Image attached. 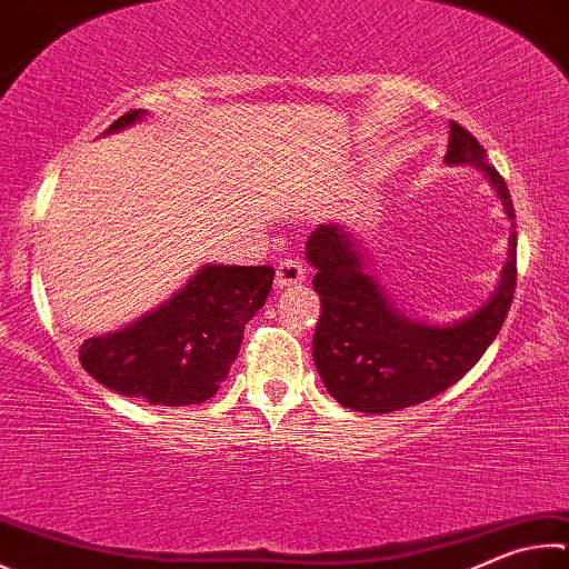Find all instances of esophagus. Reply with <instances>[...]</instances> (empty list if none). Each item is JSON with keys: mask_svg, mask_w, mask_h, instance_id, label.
<instances>
[{"mask_svg": "<svg viewBox=\"0 0 569 569\" xmlns=\"http://www.w3.org/2000/svg\"><path fill=\"white\" fill-rule=\"evenodd\" d=\"M306 281V266L298 258H283L276 268V286H293V283H303Z\"/></svg>", "mask_w": 569, "mask_h": 569, "instance_id": "34e87169", "label": "esophagus"}]
</instances>
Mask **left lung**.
<instances>
[{"instance_id":"left-lung-1","label":"left lung","mask_w":569,"mask_h":569,"mask_svg":"<svg viewBox=\"0 0 569 569\" xmlns=\"http://www.w3.org/2000/svg\"><path fill=\"white\" fill-rule=\"evenodd\" d=\"M446 163L482 171L512 226L498 288L458 323L430 326L400 313L368 273L360 243L346 226L323 223L308 236L306 258L316 268L313 288L320 296L313 360L326 390L343 408L380 416L436 398L478 363L508 318L518 278L508 183L485 159L478 139L456 121H450Z\"/></svg>"}]
</instances>
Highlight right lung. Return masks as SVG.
<instances>
[{"instance_id":"obj_1","label":"right lung","mask_w":569,"mask_h":569,"mask_svg":"<svg viewBox=\"0 0 569 569\" xmlns=\"http://www.w3.org/2000/svg\"><path fill=\"white\" fill-rule=\"evenodd\" d=\"M123 113L107 133L143 119ZM271 266H203L201 271L127 328L89 338L79 363L101 386L151 406H199L216 396L239 356L243 328L266 303Z\"/></svg>"}]
</instances>
